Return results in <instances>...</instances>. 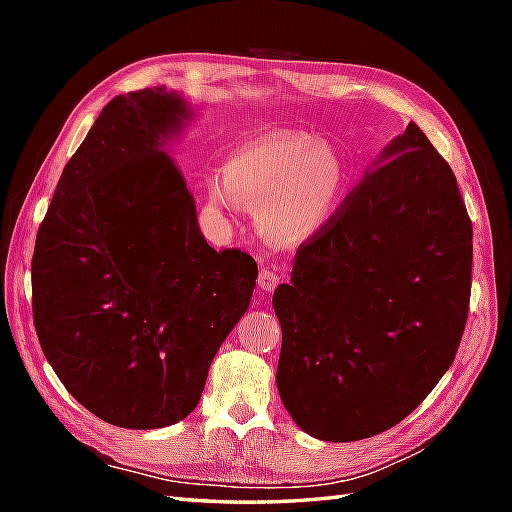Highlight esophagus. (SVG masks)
<instances>
[{
    "label": "esophagus",
    "instance_id": "obj_1",
    "mask_svg": "<svg viewBox=\"0 0 512 512\" xmlns=\"http://www.w3.org/2000/svg\"><path fill=\"white\" fill-rule=\"evenodd\" d=\"M279 281H281V277H279L277 270H273V268H262V270H259L257 284H259V288H262V290H266V292L275 290Z\"/></svg>",
    "mask_w": 512,
    "mask_h": 512
}]
</instances>
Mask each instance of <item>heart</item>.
Wrapping results in <instances>:
<instances>
[{
    "label": "heart",
    "instance_id": "obj_1",
    "mask_svg": "<svg viewBox=\"0 0 512 512\" xmlns=\"http://www.w3.org/2000/svg\"><path fill=\"white\" fill-rule=\"evenodd\" d=\"M341 162L306 134L275 132L239 147L224 165V184H211V198L257 204L266 231L303 239L319 231L341 193Z\"/></svg>",
    "mask_w": 512,
    "mask_h": 512
}]
</instances>
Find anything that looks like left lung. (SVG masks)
<instances>
[{
  "label": "left lung",
  "mask_w": 512,
  "mask_h": 512,
  "mask_svg": "<svg viewBox=\"0 0 512 512\" xmlns=\"http://www.w3.org/2000/svg\"><path fill=\"white\" fill-rule=\"evenodd\" d=\"M473 226L416 123L297 248L273 306L277 389L299 427L354 442L396 427L451 367L471 301Z\"/></svg>",
  "instance_id": "obj_1"
}]
</instances>
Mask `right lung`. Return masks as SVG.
Segmentation results:
<instances>
[{
  "label": "right lung",
  "mask_w": 512,
  "mask_h": 512,
  "mask_svg": "<svg viewBox=\"0 0 512 512\" xmlns=\"http://www.w3.org/2000/svg\"><path fill=\"white\" fill-rule=\"evenodd\" d=\"M189 116L165 88L114 96L65 165L32 255V319L63 387L101 420L160 429L198 405L257 264L215 250L165 138Z\"/></svg>",
  "instance_id": "add662e5"
}]
</instances>
